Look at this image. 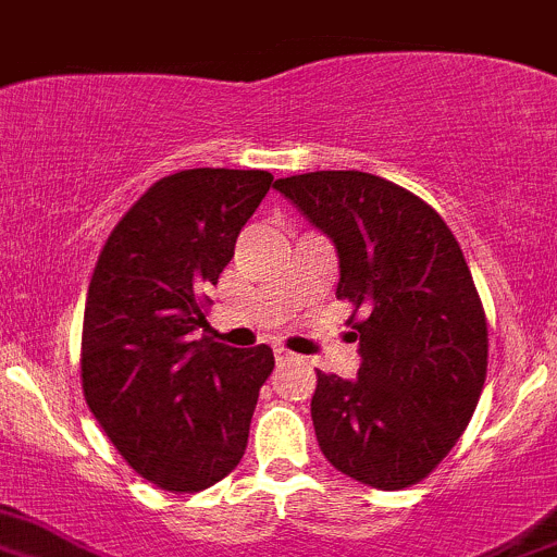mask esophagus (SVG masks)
Segmentation results:
<instances>
[{
	"mask_svg": "<svg viewBox=\"0 0 557 557\" xmlns=\"http://www.w3.org/2000/svg\"><path fill=\"white\" fill-rule=\"evenodd\" d=\"M295 359H297V354L286 351V348H276V362H278V364H286V362H295Z\"/></svg>",
	"mask_w": 557,
	"mask_h": 557,
	"instance_id": "1",
	"label": "esophagus"
}]
</instances>
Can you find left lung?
<instances>
[{
  "label": "left lung",
  "instance_id": "obj_1",
  "mask_svg": "<svg viewBox=\"0 0 557 557\" xmlns=\"http://www.w3.org/2000/svg\"><path fill=\"white\" fill-rule=\"evenodd\" d=\"M273 187L335 244L337 300L354 306L362 354L357 381L317 372L319 448L359 483L410 488L458 443L488 372V321L461 246L426 200L375 174L311 171Z\"/></svg>",
  "mask_w": 557,
  "mask_h": 557
}]
</instances>
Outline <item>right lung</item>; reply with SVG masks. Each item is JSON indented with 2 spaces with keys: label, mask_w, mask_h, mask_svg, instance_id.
Instances as JSON below:
<instances>
[{
  "label": "right lung",
  "mask_w": 557,
  "mask_h": 557,
  "mask_svg": "<svg viewBox=\"0 0 557 557\" xmlns=\"http://www.w3.org/2000/svg\"><path fill=\"white\" fill-rule=\"evenodd\" d=\"M271 185L268 171L163 176L125 211L96 262L83 392L120 456L160 491H206L244 458L276 362L265 343L231 348L209 337L206 289Z\"/></svg>",
  "instance_id": "right-lung-1"
}]
</instances>
